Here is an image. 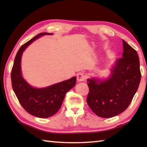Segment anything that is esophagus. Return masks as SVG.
<instances>
[{
  "mask_svg": "<svg viewBox=\"0 0 147 147\" xmlns=\"http://www.w3.org/2000/svg\"><path fill=\"white\" fill-rule=\"evenodd\" d=\"M77 80L80 82H85L86 80V76L85 73H80L78 74L77 75Z\"/></svg>",
  "mask_w": 147,
  "mask_h": 147,
  "instance_id": "1",
  "label": "esophagus"
}]
</instances>
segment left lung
I'll use <instances>...</instances> for the list:
<instances>
[{"mask_svg":"<svg viewBox=\"0 0 147 147\" xmlns=\"http://www.w3.org/2000/svg\"><path fill=\"white\" fill-rule=\"evenodd\" d=\"M123 44V57L115 62L110 78L102 82L88 80L87 104L100 117H112L125 111L131 102L141 80L138 53L124 40Z\"/></svg>","mask_w":147,"mask_h":147,"instance_id":"obj_1","label":"left lung"}]
</instances>
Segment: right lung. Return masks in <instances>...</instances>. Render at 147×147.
<instances>
[{
	"instance_id": "1",
	"label": "right lung",
	"mask_w": 147,
	"mask_h": 147,
	"mask_svg": "<svg viewBox=\"0 0 147 147\" xmlns=\"http://www.w3.org/2000/svg\"><path fill=\"white\" fill-rule=\"evenodd\" d=\"M43 35L52 34L40 33L21 47L15 57L11 76L12 89L24 110L35 117L47 118L59 110L65 93L75 86L76 78L40 89L33 88L22 78L20 64L23 52L31 43Z\"/></svg>"
}]
</instances>
